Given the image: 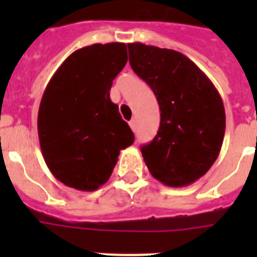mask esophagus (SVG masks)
<instances>
[{"label":"esophagus","instance_id":"34e87169","mask_svg":"<svg viewBox=\"0 0 257 257\" xmlns=\"http://www.w3.org/2000/svg\"><path fill=\"white\" fill-rule=\"evenodd\" d=\"M136 123H138V122H136L135 118L130 121V127H131V130H133V131H136Z\"/></svg>","mask_w":257,"mask_h":257}]
</instances>
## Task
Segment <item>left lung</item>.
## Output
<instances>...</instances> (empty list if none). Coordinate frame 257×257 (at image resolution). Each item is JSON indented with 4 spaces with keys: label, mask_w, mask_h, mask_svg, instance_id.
Segmentation results:
<instances>
[{
    "label": "left lung",
    "mask_w": 257,
    "mask_h": 257,
    "mask_svg": "<svg viewBox=\"0 0 257 257\" xmlns=\"http://www.w3.org/2000/svg\"><path fill=\"white\" fill-rule=\"evenodd\" d=\"M133 70L151 86L161 110L158 133L142 154L154 179L190 185L216 161L225 134V109L210 78L190 59L170 49L128 44Z\"/></svg>",
    "instance_id": "obj_1"
}]
</instances>
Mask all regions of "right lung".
Returning <instances> with one entry per match:
<instances>
[{"mask_svg":"<svg viewBox=\"0 0 257 257\" xmlns=\"http://www.w3.org/2000/svg\"><path fill=\"white\" fill-rule=\"evenodd\" d=\"M126 63L124 44H95L70 54L47 83L37 119L41 152L67 187L96 190L110 178L119 152L134 143L109 96Z\"/></svg>","mask_w":257,"mask_h":257,"instance_id":"1","label":"right lung"}]
</instances>
